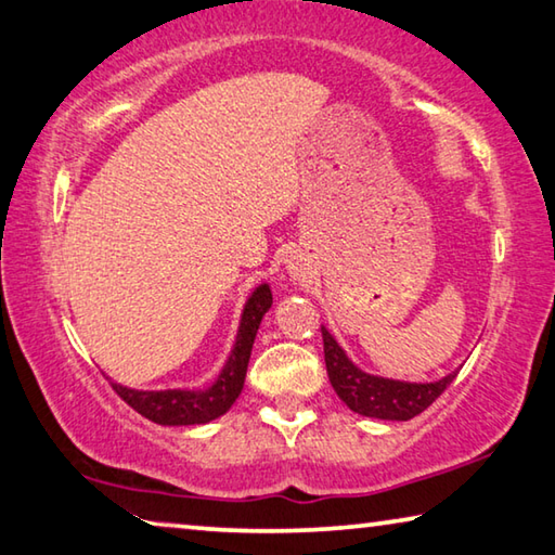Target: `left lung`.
I'll return each mask as SVG.
<instances>
[{
    "mask_svg": "<svg viewBox=\"0 0 555 555\" xmlns=\"http://www.w3.org/2000/svg\"><path fill=\"white\" fill-rule=\"evenodd\" d=\"M322 336L328 380H332V387L348 410H353L356 414L387 422L414 420L416 414H422L426 406L439 400L446 387L455 380V373L436 383H400L367 375L348 361L344 348L334 341V336L326 328H322Z\"/></svg>",
    "mask_w": 555,
    "mask_h": 555,
    "instance_id": "left-lung-1",
    "label": "left lung"
}]
</instances>
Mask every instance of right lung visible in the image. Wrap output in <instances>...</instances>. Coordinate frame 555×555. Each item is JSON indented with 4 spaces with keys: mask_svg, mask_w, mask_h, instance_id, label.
I'll return each instance as SVG.
<instances>
[{
    "mask_svg": "<svg viewBox=\"0 0 555 555\" xmlns=\"http://www.w3.org/2000/svg\"><path fill=\"white\" fill-rule=\"evenodd\" d=\"M272 305V293L268 285H260L256 293L243 307L241 326L236 344L229 356L227 365H223L217 383L207 390H165V392H141L129 390V387L112 383L114 392L139 412L145 420L163 426H190V424H207L217 420L223 412L231 410V404L236 402V397L243 390V380H246L248 371V358L253 341H256L258 326L262 314L268 312Z\"/></svg>",
    "mask_w": 555,
    "mask_h": 555,
    "instance_id": "add662e5",
    "label": "right lung"
}]
</instances>
